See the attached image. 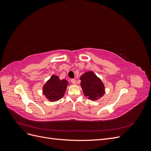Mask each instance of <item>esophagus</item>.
<instances>
[{"instance_id":"1","label":"esophagus","mask_w":151,"mask_h":151,"mask_svg":"<svg viewBox=\"0 0 151 151\" xmlns=\"http://www.w3.org/2000/svg\"><path fill=\"white\" fill-rule=\"evenodd\" d=\"M70 81H71V83H72L73 84H76V80L74 79H72Z\"/></svg>"}]
</instances>
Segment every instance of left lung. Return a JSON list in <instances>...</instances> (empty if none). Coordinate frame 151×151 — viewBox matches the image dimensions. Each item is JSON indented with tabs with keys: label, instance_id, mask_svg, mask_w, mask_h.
I'll use <instances>...</instances> for the list:
<instances>
[{
	"label": "left lung",
	"instance_id": "obj_1",
	"mask_svg": "<svg viewBox=\"0 0 151 151\" xmlns=\"http://www.w3.org/2000/svg\"><path fill=\"white\" fill-rule=\"evenodd\" d=\"M81 86L84 94L88 99L96 101L105 93L104 85L93 71L84 73L80 77Z\"/></svg>",
	"mask_w": 151,
	"mask_h": 151
}]
</instances>
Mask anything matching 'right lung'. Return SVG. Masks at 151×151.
Returning a JSON list of instances; mask_svg holds the SVG:
<instances>
[{"mask_svg":"<svg viewBox=\"0 0 151 151\" xmlns=\"http://www.w3.org/2000/svg\"><path fill=\"white\" fill-rule=\"evenodd\" d=\"M68 83L65 79L60 80L57 76L52 75L43 87V94L50 101L60 99L67 89Z\"/></svg>","mask_w":151,"mask_h":151,"instance_id":"1","label":"right lung"}]
</instances>
